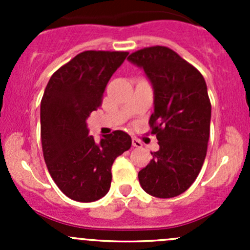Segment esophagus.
Returning a JSON list of instances; mask_svg holds the SVG:
<instances>
[{
	"instance_id": "34e87169",
	"label": "esophagus",
	"mask_w": 250,
	"mask_h": 250,
	"mask_svg": "<svg viewBox=\"0 0 250 250\" xmlns=\"http://www.w3.org/2000/svg\"><path fill=\"white\" fill-rule=\"evenodd\" d=\"M132 145L134 146V147H143V143H141L140 140H138V139H135V138H133L132 139Z\"/></svg>"
}]
</instances>
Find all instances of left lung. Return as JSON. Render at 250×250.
<instances>
[{
	"instance_id": "8db88e82",
	"label": "left lung",
	"mask_w": 250,
	"mask_h": 250,
	"mask_svg": "<svg viewBox=\"0 0 250 250\" xmlns=\"http://www.w3.org/2000/svg\"><path fill=\"white\" fill-rule=\"evenodd\" d=\"M153 89L150 123L160 150L138 174L145 192L172 198L185 192L201 172L210 129L211 106L197 69L167 47L144 48L128 57Z\"/></svg>"
}]
</instances>
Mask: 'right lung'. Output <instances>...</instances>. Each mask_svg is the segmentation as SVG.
<instances>
[{
	"instance_id": "right-lung-1",
	"label": "right lung",
	"mask_w": 250,
	"mask_h": 250,
	"mask_svg": "<svg viewBox=\"0 0 250 250\" xmlns=\"http://www.w3.org/2000/svg\"><path fill=\"white\" fill-rule=\"evenodd\" d=\"M127 52L87 50L54 72L41 102V140L50 176L69 198L94 202L110 190L111 167L132 146L123 130L89 135L87 118L102 105L111 76Z\"/></svg>"
}]
</instances>
